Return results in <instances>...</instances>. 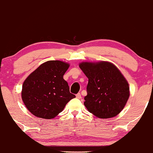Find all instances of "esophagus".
I'll use <instances>...</instances> for the list:
<instances>
[{
  "instance_id": "obj_1",
  "label": "esophagus",
  "mask_w": 153,
  "mask_h": 153,
  "mask_svg": "<svg viewBox=\"0 0 153 153\" xmlns=\"http://www.w3.org/2000/svg\"><path fill=\"white\" fill-rule=\"evenodd\" d=\"M76 98H78V99H81V93H78V94H76Z\"/></svg>"
}]
</instances>
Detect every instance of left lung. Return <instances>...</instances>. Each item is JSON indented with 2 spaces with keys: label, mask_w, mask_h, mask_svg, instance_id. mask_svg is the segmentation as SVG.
Returning a JSON list of instances; mask_svg holds the SVG:
<instances>
[{
  "label": "left lung",
  "mask_w": 153,
  "mask_h": 153,
  "mask_svg": "<svg viewBox=\"0 0 153 153\" xmlns=\"http://www.w3.org/2000/svg\"><path fill=\"white\" fill-rule=\"evenodd\" d=\"M79 68L88 79L84 105L100 118L116 116L129 97V84L120 70L109 62H83Z\"/></svg>",
  "instance_id": "8db88e82"
}]
</instances>
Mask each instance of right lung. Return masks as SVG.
Returning <instances> with one entry per match:
<instances>
[{
  "instance_id": "1",
  "label": "right lung",
  "mask_w": 153,
  "mask_h": 153,
  "mask_svg": "<svg viewBox=\"0 0 153 153\" xmlns=\"http://www.w3.org/2000/svg\"><path fill=\"white\" fill-rule=\"evenodd\" d=\"M70 65L60 60H49L39 65L26 79L22 97L31 114L38 118L52 119L76 96L70 93L63 75Z\"/></svg>"
}]
</instances>
